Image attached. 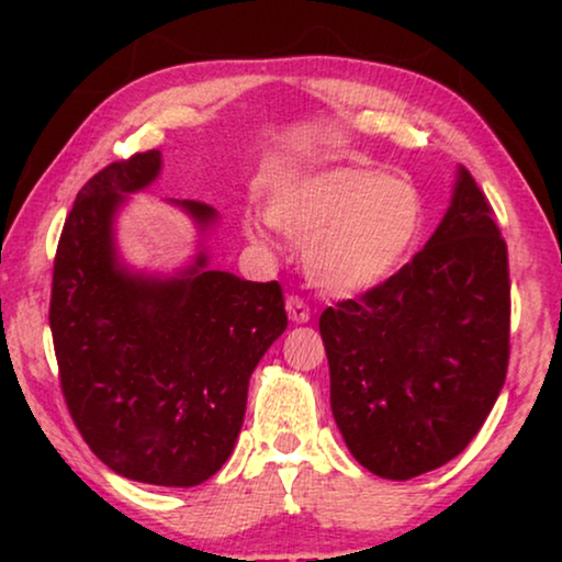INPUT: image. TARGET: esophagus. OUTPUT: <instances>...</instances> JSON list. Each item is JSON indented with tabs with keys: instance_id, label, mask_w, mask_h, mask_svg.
Masks as SVG:
<instances>
[{
	"instance_id": "esophagus-1",
	"label": "esophagus",
	"mask_w": 562,
	"mask_h": 562,
	"mask_svg": "<svg viewBox=\"0 0 562 562\" xmlns=\"http://www.w3.org/2000/svg\"><path fill=\"white\" fill-rule=\"evenodd\" d=\"M286 312H289V319L296 322V325H304V322H310V317H312L310 304H306L302 296H289Z\"/></svg>"
}]
</instances>
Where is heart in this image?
I'll use <instances>...</instances> for the list:
<instances>
[{
    "label": "heart",
    "mask_w": 562,
    "mask_h": 562,
    "mask_svg": "<svg viewBox=\"0 0 562 562\" xmlns=\"http://www.w3.org/2000/svg\"><path fill=\"white\" fill-rule=\"evenodd\" d=\"M266 214L281 233L304 240V271L314 286L340 296L386 281L425 225V204L409 181L358 166L286 183L268 199Z\"/></svg>",
    "instance_id": "heart-1"
}]
</instances>
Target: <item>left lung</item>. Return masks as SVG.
Instances as JSON below:
<instances>
[{
  "label": "left lung",
  "instance_id": "1",
  "mask_svg": "<svg viewBox=\"0 0 562 562\" xmlns=\"http://www.w3.org/2000/svg\"><path fill=\"white\" fill-rule=\"evenodd\" d=\"M509 252L465 168L425 248L319 317L329 402L356 460L391 481L435 471L479 435L509 368Z\"/></svg>",
  "mask_w": 562,
  "mask_h": 562
}]
</instances>
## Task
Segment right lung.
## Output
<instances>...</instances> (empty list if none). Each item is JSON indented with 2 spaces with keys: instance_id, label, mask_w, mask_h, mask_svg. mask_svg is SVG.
I'll return each mask as SVG.
<instances>
[{
  "instance_id": "add662e5",
  "label": "right lung",
  "mask_w": 562,
  "mask_h": 562,
  "mask_svg": "<svg viewBox=\"0 0 562 562\" xmlns=\"http://www.w3.org/2000/svg\"><path fill=\"white\" fill-rule=\"evenodd\" d=\"M160 171V150L114 160L83 183L53 260L50 333L66 406L114 473L153 486H196L240 435L248 381L289 325L279 281L206 271L145 279L120 268L112 220ZM199 225L214 210L181 202Z\"/></svg>"
}]
</instances>
